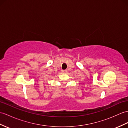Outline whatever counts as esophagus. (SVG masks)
<instances>
[{
    "label": "esophagus",
    "instance_id": "1",
    "mask_svg": "<svg viewBox=\"0 0 128 128\" xmlns=\"http://www.w3.org/2000/svg\"><path fill=\"white\" fill-rule=\"evenodd\" d=\"M62 72L64 73H66L67 72V70H62Z\"/></svg>",
    "mask_w": 128,
    "mask_h": 128
}]
</instances>
